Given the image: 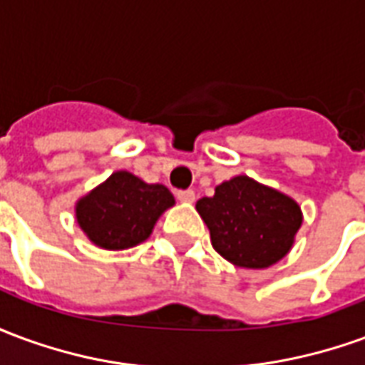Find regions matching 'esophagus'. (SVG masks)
<instances>
[{"label": "esophagus", "mask_w": 365, "mask_h": 365, "mask_svg": "<svg viewBox=\"0 0 365 365\" xmlns=\"http://www.w3.org/2000/svg\"><path fill=\"white\" fill-rule=\"evenodd\" d=\"M175 197L180 199L182 203H193L195 201V191L193 190H182L175 193Z\"/></svg>", "instance_id": "1"}]
</instances>
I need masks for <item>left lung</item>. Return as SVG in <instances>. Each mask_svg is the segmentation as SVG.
Here are the masks:
<instances>
[{
	"mask_svg": "<svg viewBox=\"0 0 365 365\" xmlns=\"http://www.w3.org/2000/svg\"><path fill=\"white\" fill-rule=\"evenodd\" d=\"M197 213L211 232V245L238 268L274 266L289 252L303 222L301 207L285 193L237 175L197 201Z\"/></svg>",
	"mask_w": 365,
	"mask_h": 365,
	"instance_id": "obj_1",
	"label": "left lung"
}]
</instances>
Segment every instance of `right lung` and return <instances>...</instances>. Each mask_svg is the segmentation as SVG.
<instances>
[{
	"label": "right lung",
	"mask_w": 365,
	"mask_h": 365,
	"mask_svg": "<svg viewBox=\"0 0 365 365\" xmlns=\"http://www.w3.org/2000/svg\"><path fill=\"white\" fill-rule=\"evenodd\" d=\"M174 203L166 185L120 170L76 203V219L96 246L125 250L150 237L160 215Z\"/></svg>",
	"instance_id": "obj_1"
}]
</instances>
